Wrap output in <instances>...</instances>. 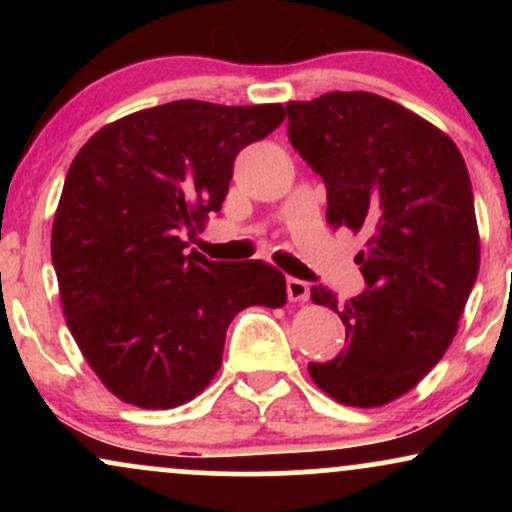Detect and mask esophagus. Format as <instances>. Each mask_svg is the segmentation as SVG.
Here are the masks:
<instances>
[{"mask_svg":"<svg viewBox=\"0 0 512 512\" xmlns=\"http://www.w3.org/2000/svg\"><path fill=\"white\" fill-rule=\"evenodd\" d=\"M286 291H289V301H293V303L308 301V296H310L308 281H301V279L286 281Z\"/></svg>","mask_w":512,"mask_h":512,"instance_id":"obj_1","label":"esophagus"}]
</instances>
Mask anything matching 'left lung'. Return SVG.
<instances>
[{
	"mask_svg": "<svg viewBox=\"0 0 512 512\" xmlns=\"http://www.w3.org/2000/svg\"><path fill=\"white\" fill-rule=\"evenodd\" d=\"M286 110L293 149L325 180L327 223L366 238L356 262L368 291L339 305L310 289L342 317L349 344L308 373L346 407H383L443 358L477 281L467 166L443 129L375 93L332 91Z\"/></svg>",
	"mask_w": 512,
	"mask_h": 512,
	"instance_id": "obj_1",
	"label": "left lung"
}]
</instances>
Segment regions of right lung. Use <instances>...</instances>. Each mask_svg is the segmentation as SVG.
I'll use <instances>...</instances> for the list:
<instances>
[{
	"mask_svg": "<svg viewBox=\"0 0 512 512\" xmlns=\"http://www.w3.org/2000/svg\"><path fill=\"white\" fill-rule=\"evenodd\" d=\"M284 105L173 101L98 129L69 166L52 223L67 327L122 402L173 409L221 368L231 320L281 308L269 264L209 262L185 233L221 211L243 146L284 122Z\"/></svg>",
	"mask_w": 512,
	"mask_h": 512,
	"instance_id": "1",
	"label": "right lung"
}]
</instances>
